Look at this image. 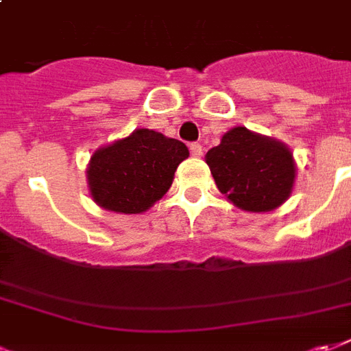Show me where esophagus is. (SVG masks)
Here are the masks:
<instances>
[{"instance_id":"obj_1","label":"esophagus","mask_w":351,"mask_h":351,"mask_svg":"<svg viewBox=\"0 0 351 351\" xmlns=\"http://www.w3.org/2000/svg\"><path fill=\"white\" fill-rule=\"evenodd\" d=\"M189 149H191V153H193V157H200L202 155V145L198 144V142H193V144L189 145Z\"/></svg>"}]
</instances>
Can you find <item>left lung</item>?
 <instances>
[{"label": "left lung", "instance_id": "obj_1", "mask_svg": "<svg viewBox=\"0 0 351 351\" xmlns=\"http://www.w3.org/2000/svg\"><path fill=\"white\" fill-rule=\"evenodd\" d=\"M206 162L222 194L252 213L271 211L290 196L295 165L280 142L235 127L207 151Z\"/></svg>", "mask_w": 351, "mask_h": 351}]
</instances>
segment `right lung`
Masks as SVG:
<instances>
[{
    "instance_id": "obj_1",
    "label": "right lung",
    "mask_w": 351,
    "mask_h": 351,
    "mask_svg": "<svg viewBox=\"0 0 351 351\" xmlns=\"http://www.w3.org/2000/svg\"><path fill=\"white\" fill-rule=\"evenodd\" d=\"M189 149L176 138L149 129L95 151L88 168L93 200L108 211L144 213L170 189Z\"/></svg>"
}]
</instances>
